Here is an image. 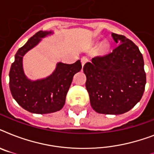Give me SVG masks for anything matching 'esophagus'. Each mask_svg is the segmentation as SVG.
<instances>
[{"instance_id":"esophagus-1","label":"esophagus","mask_w":154,"mask_h":154,"mask_svg":"<svg viewBox=\"0 0 154 154\" xmlns=\"http://www.w3.org/2000/svg\"><path fill=\"white\" fill-rule=\"evenodd\" d=\"M89 60V58L87 57H83L82 58V66H84L86 62H88Z\"/></svg>"}]
</instances>
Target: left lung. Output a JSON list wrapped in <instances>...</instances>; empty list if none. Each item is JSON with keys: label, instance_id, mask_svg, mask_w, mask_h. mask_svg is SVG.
<instances>
[{"label": "left lung", "instance_id": "left-lung-1", "mask_svg": "<svg viewBox=\"0 0 154 154\" xmlns=\"http://www.w3.org/2000/svg\"><path fill=\"white\" fill-rule=\"evenodd\" d=\"M117 46L94 57L83 67L92 108L103 114H122L140 101L146 75L138 47L123 35L112 33Z\"/></svg>", "mask_w": 154, "mask_h": 154}]
</instances>
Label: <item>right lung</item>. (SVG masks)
Segmentation results:
<instances>
[{"label":"right lung","mask_w":154,"mask_h":154,"mask_svg":"<svg viewBox=\"0 0 154 154\" xmlns=\"http://www.w3.org/2000/svg\"><path fill=\"white\" fill-rule=\"evenodd\" d=\"M51 32L39 31L18 49L9 71V88L15 101L23 109L33 113L45 114L63 108L65 97L75 73L82 69L80 60L73 64L59 62L54 72L46 78L37 81L28 79L23 70V57L34 48L42 37Z\"/></svg>","instance_id":"1"}]
</instances>
